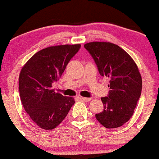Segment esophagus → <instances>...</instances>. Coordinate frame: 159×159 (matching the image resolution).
<instances>
[{"instance_id": "obj_1", "label": "esophagus", "mask_w": 159, "mask_h": 159, "mask_svg": "<svg viewBox=\"0 0 159 159\" xmlns=\"http://www.w3.org/2000/svg\"><path fill=\"white\" fill-rule=\"evenodd\" d=\"M80 98H81L82 101H85V102H89V101H90L91 100H92V98H84V97H81Z\"/></svg>"}]
</instances>
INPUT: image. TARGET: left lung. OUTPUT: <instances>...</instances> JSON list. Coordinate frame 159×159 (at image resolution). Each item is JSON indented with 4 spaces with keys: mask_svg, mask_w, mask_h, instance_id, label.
I'll return each instance as SVG.
<instances>
[{
    "mask_svg": "<svg viewBox=\"0 0 159 159\" xmlns=\"http://www.w3.org/2000/svg\"><path fill=\"white\" fill-rule=\"evenodd\" d=\"M84 47L94 59L100 75L109 80L108 96L101 98L103 110L95 118L106 128L121 127L132 117L140 97L142 78L138 67L117 45L92 42Z\"/></svg>",
    "mask_w": 159,
    "mask_h": 159,
    "instance_id": "1",
    "label": "left lung"
}]
</instances>
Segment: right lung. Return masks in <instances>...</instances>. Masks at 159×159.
Instances as JSON below:
<instances>
[{
	"label": "right lung",
	"mask_w": 159,
	"mask_h": 159,
	"mask_svg": "<svg viewBox=\"0 0 159 159\" xmlns=\"http://www.w3.org/2000/svg\"><path fill=\"white\" fill-rule=\"evenodd\" d=\"M80 44L51 46L30 58L19 75L21 101L30 118L43 129H53L64 120L75 103L71 97L56 93L57 82Z\"/></svg>",
	"instance_id": "obj_1"
}]
</instances>
